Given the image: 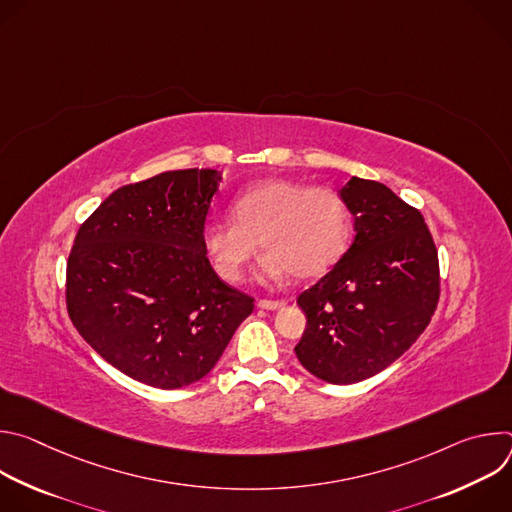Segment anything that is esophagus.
<instances>
[{
	"instance_id": "34e87169",
	"label": "esophagus",
	"mask_w": 512,
	"mask_h": 512,
	"mask_svg": "<svg viewBox=\"0 0 512 512\" xmlns=\"http://www.w3.org/2000/svg\"><path fill=\"white\" fill-rule=\"evenodd\" d=\"M283 306H285L283 300H259L257 302V308H261V310H279Z\"/></svg>"
}]
</instances>
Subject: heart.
Returning <instances> with one entry per match:
<instances>
[{
  "mask_svg": "<svg viewBox=\"0 0 512 512\" xmlns=\"http://www.w3.org/2000/svg\"><path fill=\"white\" fill-rule=\"evenodd\" d=\"M235 223L210 221L202 243L218 275L237 281L257 249L263 269L279 277L324 273L344 251L348 212L342 198L320 186L294 180H265L247 188L233 204Z\"/></svg>",
  "mask_w": 512,
  "mask_h": 512,
  "instance_id": "obj_1",
  "label": "heart"
}]
</instances>
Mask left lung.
Instances as JSON below:
<instances>
[{"instance_id": "left-lung-1", "label": "left lung", "mask_w": 512, "mask_h": 512, "mask_svg": "<svg viewBox=\"0 0 512 512\" xmlns=\"http://www.w3.org/2000/svg\"><path fill=\"white\" fill-rule=\"evenodd\" d=\"M340 198L354 216V241L298 298L306 330L302 367L332 385L385 371L427 328L440 300V265L417 208L391 188L352 176Z\"/></svg>"}]
</instances>
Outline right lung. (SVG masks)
Here are the masks:
<instances>
[{"label": "right lung", "instance_id": "right-lung-1", "mask_svg": "<svg viewBox=\"0 0 512 512\" xmlns=\"http://www.w3.org/2000/svg\"><path fill=\"white\" fill-rule=\"evenodd\" d=\"M223 172H162L109 194L66 263L68 316L123 375L156 389L204 379L253 298L221 281L202 243Z\"/></svg>", "mask_w": 512, "mask_h": 512}]
</instances>
